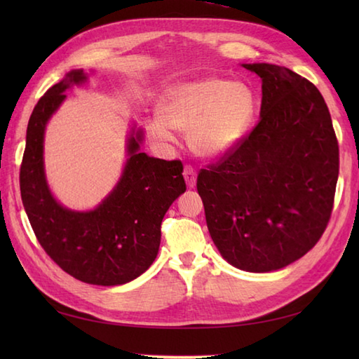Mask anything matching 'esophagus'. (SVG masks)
<instances>
[{"mask_svg": "<svg viewBox=\"0 0 359 359\" xmlns=\"http://www.w3.org/2000/svg\"><path fill=\"white\" fill-rule=\"evenodd\" d=\"M184 177H185L187 185H188L189 188H194V187H196V177H197V175H196V171H194L193 166H189V165L185 166Z\"/></svg>", "mask_w": 359, "mask_h": 359, "instance_id": "esophagus-1", "label": "esophagus"}]
</instances>
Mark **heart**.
<instances>
[{
    "label": "heart",
    "mask_w": 359,
    "mask_h": 359,
    "mask_svg": "<svg viewBox=\"0 0 359 359\" xmlns=\"http://www.w3.org/2000/svg\"><path fill=\"white\" fill-rule=\"evenodd\" d=\"M160 114L149 121L152 135L172 142V129L189 133L197 154L212 158L233 151L247 135L256 116V97L245 83L207 77L174 86Z\"/></svg>",
    "instance_id": "1"
}]
</instances>
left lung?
<instances>
[{
	"label": "left lung",
	"mask_w": 359,
	"mask_h": 359,
	"mask_svg": "<svg viewBox=\"0 0 359 359\" xmlns=\"http://www.w3.org/2000/svg\"><path fill=\"white\" fill-rule=\"evenodd\" d=\"M262 80L261 118L197 175L208 231L241 270L284 269L313 248L330 220L339 148L318 88L284 66L242 65Z\"/></svg>",
	"instance_id": "8db88e82"
}]
</instances>
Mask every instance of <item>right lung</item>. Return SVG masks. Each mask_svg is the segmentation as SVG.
<instances>
[{
    "instance_id": "add662e5",
    "label": "right lung",
    "mask_w": 359,
    "mask_h": 359,
    "mask_svg": "<svg viewBox=\"0 0 359 359\" xmlns=\"http://www.w3.org/2000/svg\"><path fill=\"white\" fill-rule=\"evenodd\" d=\"M83 81L85 72L71 71L35 104L20 170L21 199L38 242L60 269L86 284L121 285L154 262L165 212L187 189L184 165L140 152L143 134L133 129L129 158L111 194L93 211L62 207L46 182L44 129L66 98L65 90Z\"/></svg>"
}]
</instances>
